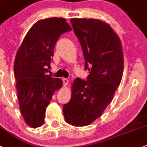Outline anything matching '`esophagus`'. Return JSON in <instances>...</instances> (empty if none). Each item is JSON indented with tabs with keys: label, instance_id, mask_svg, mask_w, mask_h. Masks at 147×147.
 <instances>
[{
	"label": "esophagus",
	"instance_id": "34e87169",
	"mask_svg": "<svg viewBox=\"0 0 147 147\" xmlns=\"http://www.w3.org/2000/svg\"><path fill=\"white\" fill-rule=\"evenodd\" d=\"M63 82L64 86H66V85L68 84V82H69V81H68L67 79H65V78H63Z\"/></svg>",
	"mask_w": 147,
	"mask_h": 147
}]
</instances>
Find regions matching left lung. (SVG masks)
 Instances as JSON below:
<instances>
[{
  "label": "left lung",
  "mask_w": 147,
  "mask_h": 147,
  "mask_svg": "<svg viewBox=\"0 0 147 147\" xmlns=\"http://www.w3.org/2000/svg\"><path fill=\"white\" fill-rule=\"evenodd\" d=\"M85 58L87 80L76 78L71 98L64 105L65 121L86 126L100 117L113 100L123 73V52L120 37L107 23L95 19H71Z\"/></svg>",
  "instance_id": "1"
}]
</instances>
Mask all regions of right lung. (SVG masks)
I'll use <instances>...</instances> for the list:
<instances>
[{
    "instance_id": "1",
    "label": "right lung",
    "mask_w": 147,
    "mask_h": 147,
    "mask_svg": "<svg viewBox=\"0 0 147 147\" xmlns=\"http://www.w3.org/2000/svg\"><path fill=\"white\" fill-rule=\"evenodd\" d=\"M63 18L39 20L30 28L16 53L13 73L19 104L25 122L33 128L44 123L45 114L54 92L63 81L47 75L58 37L71 30Z\"/></svg>"
}]
</instances>
